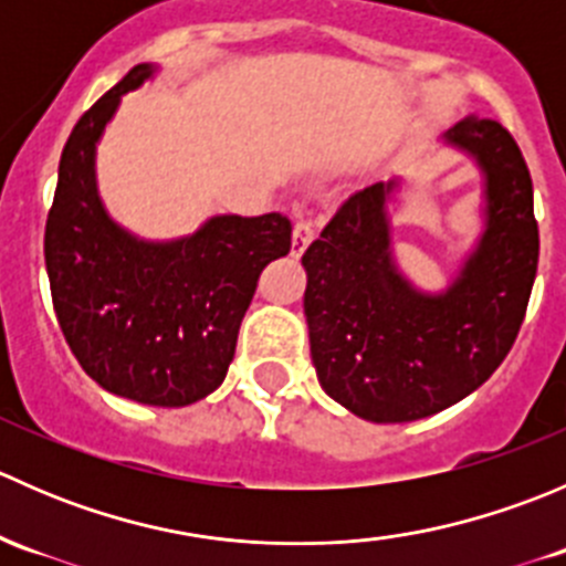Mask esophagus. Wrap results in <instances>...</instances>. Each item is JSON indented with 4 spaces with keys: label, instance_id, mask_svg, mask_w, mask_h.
<instances>
[{
    "label": "esophagus",
    "instance_id": "obj_1",
    "mask_svg": "<svg viewBox=\"0 0 566 566\" xmlns=\"http://www.w3.org/2000/svg\"><path fill=\"white\" fill-rule=\"evenodd\" d=\"M315 241V224L310 219H298L295 221L293 230V254H304L306 247Z\"/></svg>",
    "mask_w": 566,
    "mask_h": 566
}]
</instances>
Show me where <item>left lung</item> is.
<instances>
[{
  "mask_svg": "<svg viewBox=\"0 0 566 566\" xmlns=\"http://www.w3.org/2000/svg\"><path fill=\"white\" fill-rule=\"evenodd\" d=\"M447 142L476 158L488 205L476 249L441 295L419 293L391 256L397 180L345 199L301 256L319 386L378 424L424 419L476 391L515 345L534 287L539 230L521 147L473 114Z\"/></svg>",
  "mask_w": 566,
  "mask_h": 566,
  "instance_id": "1",
  "label": "left lung"
}]
</instances>
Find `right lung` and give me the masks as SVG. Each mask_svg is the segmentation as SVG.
I'll return each mask as SVG.
<instances>
[{"mask_svg":"<svg viewBox=\"0 0 566 566\" xmlns=\"http://www.w3.org/2000/svg\"><path fill=\"white\" fill-rule=\"evenodd\" d=\"M153 71L130 67L71 130L43 251L56 319L84 373L117 397L182 408L227 378L256 279L293 247V224L282 213L216 216L193 235L150 243L108 219L95 142Z\"/></svg>","mask_w":566,"mask_h":566,"instance_id":"obj_1","label":"right lung"}]
</instances>
